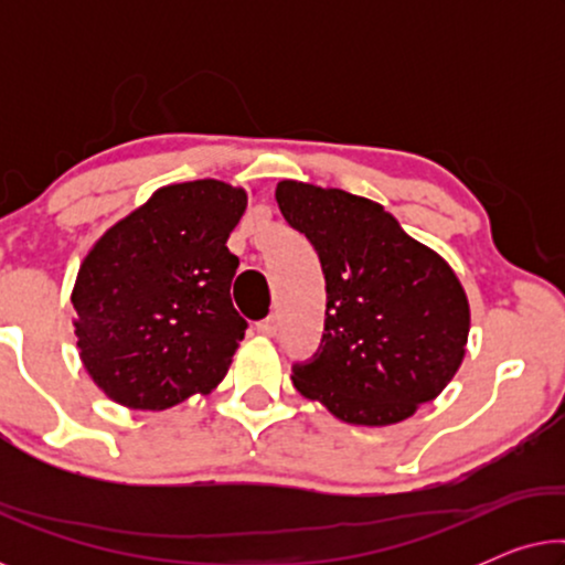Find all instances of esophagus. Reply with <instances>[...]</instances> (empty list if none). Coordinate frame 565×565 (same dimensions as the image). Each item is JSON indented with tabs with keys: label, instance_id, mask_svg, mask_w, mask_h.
I'll return each instance as SVG.
<instances>
[{
	"label": "esophagus",
	"instance_id": "34e87169",
	"mask_svg": "<svg viewBox=\"0 0 565 565\" xmlns=\"http://www.w3.org/2000/svg\"><path fill=\"white\" fill-rule=\"evenodd\" d=\"M257 331H259L262 337H275L277 334V319H275V316H269V319L259 321L257 323Z\"/></svg>",
	"mask_w": 565,
	"mask_h": 565
}]
</instances>
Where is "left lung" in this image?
Here are the masks:
<instances>
[{
  "label": "left lung",
  "instance_id": "obj_1",
  "mask_svg": "<svg viewBox=\"0 0 565 565\" xmlns=\"http://www.w3.org/2000/svg\"><path fill=\"white\" fill-rule=\"evenodd\" d=\"M275 198L327 277L323 350L296 365L292 385L354 427L414 416L466 358L470 303L450 262L367 198L296 180Z\"/></svg>",
  "mask_w": 565,
  "mask_h": 565
}]
</instances>
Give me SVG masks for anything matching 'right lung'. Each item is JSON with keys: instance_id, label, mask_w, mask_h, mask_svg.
<instances>
[{"instance_id": "obj_1", "label": "right lung", "mask_w": 565, "mask_h": 565, "mask_svg": "<svg viewBox=\"0 0 565 565\" xmlns=\"http://www.w3.org/2000/svg\"><path fill=\"white\" fill-rule=\"evenodd\" d=\"M246 203L221 180L167 184L92 244L72 290L74 334L115 404L164 412L226 377L246 331L226 242Z\"/></svg>"}]
</instances>
